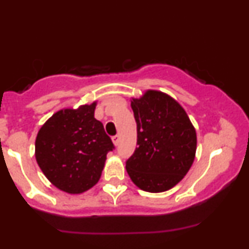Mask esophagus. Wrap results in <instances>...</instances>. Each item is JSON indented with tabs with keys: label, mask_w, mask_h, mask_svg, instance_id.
<instances>
[{
	"label": "esophagus",
	"mask_w": 249,
	"mask_h": 249,
	"mask_svg": "<svg viewBox=\"0 0 249 249\" xmlns=\"http://www.w3.org/2000/svg\"><path fill=\"white\" fill-rule=\"evenodd\" d=\"M112 142H113V144L116 145V146L118 145V142H119V136H118V134H116V136L112 137Z\"/></svg>",
	"instance_id": "34e87169"
}]
</instances>
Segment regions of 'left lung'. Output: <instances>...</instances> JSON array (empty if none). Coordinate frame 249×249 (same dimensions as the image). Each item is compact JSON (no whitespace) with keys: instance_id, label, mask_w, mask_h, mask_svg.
<instances>
[{"instance_id":"8db88e82","label":"left lung","mask_w":249,"mask_h":249,"mask_svg":"<svg viewBox=\"0 0 249 249\" xmlns=\"http://www.w3.org/2000/svg\"><path fill=\"white\" fill-rule=\"evenodd\" d=\"M137 145L126 161L131 180L141 190L165 192L186 176L196 151V128L186 111L161 91L132 98Z\"/></svg>"}]
</instances>
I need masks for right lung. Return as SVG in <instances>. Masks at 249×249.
<instances>
[{
  "mask_svg": "<svg viewBox=\"0 0 249 249\" xmlns=\"http://www.w3.org/2000/svg\"><path fill=\"white\" fill-rule=\"evenodd\" d=\"M97 102L62 108L37 133L35 157L39 168L58 190L79 194L98 182L112 141L95 118Z\"/></svg>",
  "mask_w": 249,
  "mask_h": 249,
  "instance_id": "obj_1",
  "label": "right lung"
}]
</instances>
